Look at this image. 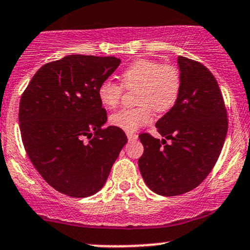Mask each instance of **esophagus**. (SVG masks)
Instances as JSON below:
<instances>
[{"mask_svg": "<svg viewBox=\"0 0 250 250\" xmlns=\"http://www.w3.org/2000/svg\"><path fill=\"white\" fill-rule=\"evenodd\" d=\"M127 137L129 141H134V140L137 139V135L135 133H130V131H128L127 133Z\"/></svg>", "mask_w": 250, "mask_h": 250, "instance_id": "obj_1", "label": "esophagus"}]
</instances>
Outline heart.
<instances>
[{"instance_id":"b5f03b06","label":"heart","mask_w":250,"mask_h":250,"mask_svg":"<svg viewBox=\"0 0 250 250\" xmlns=\"http://www.w3.org/2000/svg\"><path fill=\"white\" fill-rule=\"evenodd\" d=\"M120 83L104 80L100 83L97 95L105 108L114 109L121 102L125 89L136 90V108L121 109L109 119L111 125L125 131H135L150 122L153 109L167 113L179 100L182 77L179 68L170 63L140 59L129 64L121 74Z\"/></svg>"}]
</instances>
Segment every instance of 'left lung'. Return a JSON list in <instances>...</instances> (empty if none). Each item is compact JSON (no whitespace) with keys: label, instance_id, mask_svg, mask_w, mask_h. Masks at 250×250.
<instances>
[{"label":"left lung","instance_id":"left-lung-1","mask_svg":"<svg viewBox=\"0 0 250 250\" xmlns=\"http://www.w3.org/2000/svg\"><path fill=\"white\" fill-rule=\"evenodd\" d=\"M179 100L156 122L165 139L139 135L145 148L140 171L146 185L163 196L188 193L202 183L219 159L228 130L225 100L210 70L183 56H179Z\"/></svg>","mask_w":250,"mask_h":250}]
</instances>
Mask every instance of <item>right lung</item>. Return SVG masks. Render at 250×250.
Segmentation results:
<instances>
[{
  "mask_svg": "<svg viewBox=\"0 0 250 250\" xmlns=\"http://www.w3.org/2000/svg\"><path fill=\"white\" fill-rule=\"evenodd\" d=\"M120 59L68 55L45 63L25 88L19 109L25 153L48 185L71 197H87L103 187L128 141L110 125L97 95Z\"/></svg>",
  "mask_w": 250,
  "mask_h": 250,
  "instance_id": "obj_1",
  "label": "right lung"
}]
</instances>
